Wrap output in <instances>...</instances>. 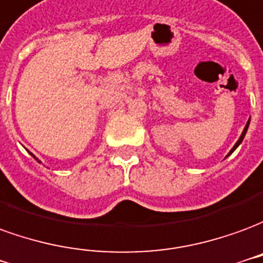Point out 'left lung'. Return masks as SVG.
I'll list each match as a JSON object with an SVG mask.
<instances>
[{
    "mask_svg": "<svg viewBox=\"0 0 263 263\" xmlns=\"http://www.w3.org/2000/svg\"><path fill=\"white\" fill-rule=\"evenodd\" d=\"M249 122H251V117H249V120H248V122H247V126H245V127H243V132H242V135L239 136V139H238V141H236L235 144H234V147H232V148H231L230 153H228V154H227V157H228V156H231V154H232V153L235 152L236 148H238V147H239V144H241L242 140H243V137H245V135H247L248 127H249ZM227 157H225V158H227Z\"/></svg>",
    "mask_w": 263,
    "mask_h": 263,
    "instance_id": "8db88e82",
    "label": "left lung"
}]
</instances>
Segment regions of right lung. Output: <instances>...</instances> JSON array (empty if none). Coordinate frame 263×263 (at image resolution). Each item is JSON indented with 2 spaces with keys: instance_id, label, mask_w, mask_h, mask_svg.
<instances>
[{
  "instance_id": "obj_1",
  "label": "right lung",
  "mask_w": 263,
  "mask_h": 263,
  "mask_svg": "<svg viewBox=\"0 0 263 263\" xmlns=\"http://www.w3.org/2000/svg\"><path fill=\"white\" fill-rule=\"evenodd\" d=\"M31 156H32V157H33V158H35V160H36V161H38V163H41V161H39V160H38V158H36V157H35V156H33V154H32V153H31Z\"/></svg>"
}]
</instances>
